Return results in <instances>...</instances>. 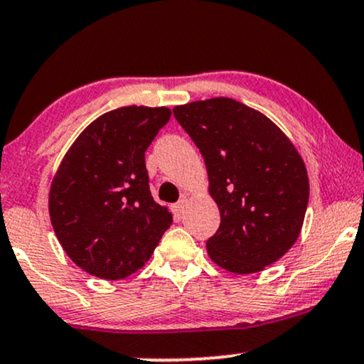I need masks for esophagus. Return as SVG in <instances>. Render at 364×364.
Listing matches in <instances>:
<instances>
[{"instance_id": "34e87169", "label": "esophagus", "mask_w": 364, "mask_h": 364, "mask_svg": "<svg viewBox=\"0 0 364 364\" xmlns=\"http://www.w3.org/2000/svg\"><path fill=\"white\" fill-rule=\"evenodd\" d=\"M185 208H186V198L185 196H183L176 205H173V211L176 215H183V211H185Z\"/></svg>"}]
</instances>
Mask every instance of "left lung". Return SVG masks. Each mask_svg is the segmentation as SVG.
Instances as JSON below:
<instances>
[{
  "mask_svg": "<svg viewBox=\"0 0 364 364\" xmlns=\"http://www.w3.org/2000/svg\"><path fill=\"white\" fill-rule=\"evenodd\" d=\"M203 156L220 228L210 259L233 274H255L287 254L301 235L309 178L279 126L238 100L215 97L173 109Z\"/></svg>",
  "mask_w": 364,
  "mask_h": 364,
  "instance_id": "left-lung-1",
  "label": "left lung"
}]
</instances>
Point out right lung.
I'll use <instances>...</instances> for the list:
<instances>
[{
	"mask_svg": "<svg viewBox=\"0 0 364 364\" xmlns=\"http://www.w3.org/2000/svg\"><path fill=\"white\" fill-rule=\"evenodd\" d=\"M168 107L105 112L73 141L52 179L48 211L60 245L94 277L126 279L153 255L173 223L149 191L144 153Z\"/></svg>",
	"mask_w": 364,
	"mask_h": 364,
	"instance_id": "add662e5",
	"label": "right lung"
}]
</instances>
